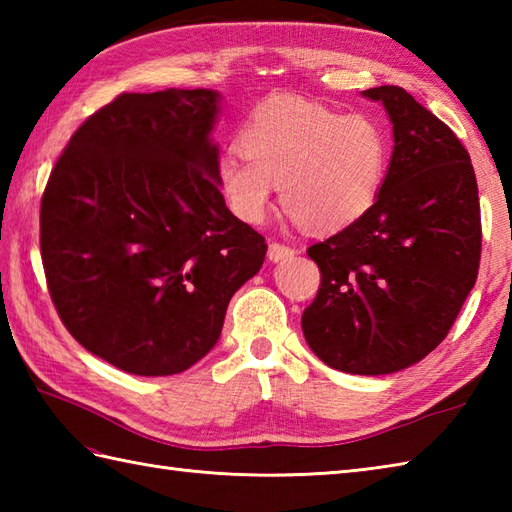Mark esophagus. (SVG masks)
Returning a JSON list of instances; mask_svg holds the SVG:
<instances>
[{"instance_id":"34e87169","label":"esophagus","mask_w":512,"mask_h":512,"mask_svg":"<svg viewBox=\"0 0 512 512\" xmlns=\"http://www.w3.org/2000/svg\"><path fill=\"white\" fill-rule=\"evenodd\" d=\"M295 255V250H292L290 246H284V244H270L268 246V259L273 264H279V262H286L288 257Z\"/></svg>"}]
</instances>
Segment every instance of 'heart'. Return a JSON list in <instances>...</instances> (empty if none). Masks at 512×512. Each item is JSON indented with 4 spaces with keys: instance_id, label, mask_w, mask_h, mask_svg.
Returning a JSON list of instances; mask_svg holds the SVG:
<instances>
[{
    "instance_id": "obj_1",
    "label": "heart",
    "mask_w": 512,
    "mask_h": 512,
    "mask_svg": "<svg viewBox=\"0 0 512 512\" xmlns=\"http://www.w3.org/2000/svg\"><path fill=\"white\" fill-rule=\"evenodd\" d=\"M237 149L242 158L224 156L217 165V187L233 215L264 222L279 187L284 209L312 233H339L361 220L389 169V140L374 118L301 99L259 105Z\"/></svg>"
}]
</instances>
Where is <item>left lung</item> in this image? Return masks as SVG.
<instances>
[{
	"label": "left lung",
	"mask_w": 512,
	"mask_h": 512,
	"mask_svg": "<svg viewBox=\"0 0 512 512\" xmlns=\"http://www.w3.org/2000/svg\"><path fill=\"white\" fill-rule=\"evenodd\" d=\"M361 94L389 116L387 178L361 220L308 248L321 288L301 328L325 365L383 376L449 334L480 268V200L471 158L447 125L398 85Z\"/></svg>",
	"instance_id": "8db88e82"
}]
</instances>
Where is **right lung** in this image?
I'll use <instances>...</instances> for the list:
<instances>
[{
    "instance_id": "add662e5",
    "label": "right lung",
    "mask_w": 512,
    "mask_h": 512,
    "mask_svg": "<svg viewBox=\"0 0 512 512\" xmlns=\"http://www.w3.org/2000/svg\"><path fill=\"white\" fill-rule=\"evenodd\" d=\"M217 90L121 94L90 116L41 200V259L65 328L136 376L209 354L228 301L264 264V237L217 187Z\"/></svg>"
}]
</instances>
